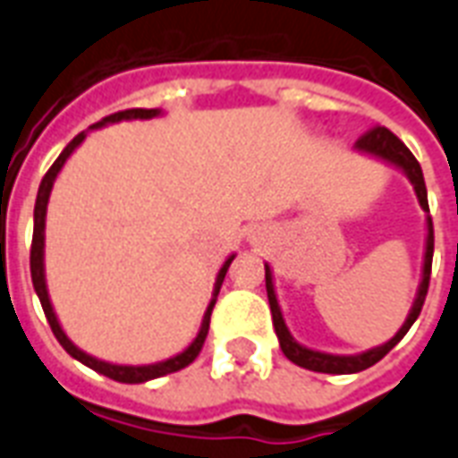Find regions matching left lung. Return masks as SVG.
<instances>
[{"label": "left lung", "mask_w": 458, "mask_h": 458, "mask_svg": "<svg viewBox=\"0 0 458 458\" xmlns=\"http://www.w3.org/2000/svg\"><path fill=\"white\" fill-rule=\"evenodd\" d=\"M354 150L361 152V155H369L374 160H381L391 167L401 169L403 174L410 179V184L415 189V196H418L420 208L428 213V238H425V259H422V279H420L418 293H415V301H412V308H410L405 323L401 325V330L393 335L391 340L378 344V347H371L367 352H359V354H330V352H318L310 350L306 344L291 335V330L286 327V320H284V313H281L279 301H276V291H274V274L269 264H264V279H267V298H269V308H272V320L274 330H276V337H279L281 352L286 354V359H291L298 367L308 369V371H320V374H357V371H364V369L374 367L376 361L388 354V352L398 344V342L405 337L412 323L418 320L420 310H422V303H425V296H428L429 286V272H432V252H435V230H432V218H429V206H428V189H425V177H422V169H420V162L412 157V152L405 148V145L395 138V135L388 131V128H371L367 135H361L357 143H354Z\"/></svg>", "instance_id": "left-lung-1"}]
</instances>
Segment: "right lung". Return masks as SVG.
<instances>
[{
	"label": "right lung",
	"instance_id": "add662e5",
	"mask_svg": "<svg viewBox=\"0 0 458 458\" xmlns=\"http://www.w3.org/2000/svg\"><path fill=\"white\" fill-rule=\"evenodd\" d=\"M162 116L160 108H128V111H118V114H111V116L101 118L99 123L89 125V131H99L104 125L108 123H118V121H135V118H140V121H148V118H157ZM89 131H82V133L74 138L72 143L67 145L65 150L60 152V157L53 162V167L46 172V177L40 182L38 186V196H36V208H33V245H30V281H33V289L38 293L40 298V306H43V313L48 318L50 330L57 337V342L63 344V350L70 354L77 361H82L84 367L94 369V371H99V374L108 376V378H114V381H121V384H145V381H152V378H160V376L174 374L179 369L189 367L196 357H199V352H201L203 342H206V335H208V325H211V313L213 306H216V298H218V291L223 286V279H225V274H228L230 262L235 259V255H230L223 267L216 274V284H213V296L211 303L206 308V313H203L201 327H199V335L194 337V342L182 350L179 354L169 359H162V361H155V364H114V361H104V359H97L87 354L84 350H80L77 344H74L70 337L63 330V325L57 320L55 310H53V303H50L48 296V284H46V213H48V201H50V191H53V184H55L57 174H60V169L65 167L67 157L72 155L82 140L87 138Z\"/></svg>",
	"mask_w": 458,
	"mask_h": 458
}]
</instances>
